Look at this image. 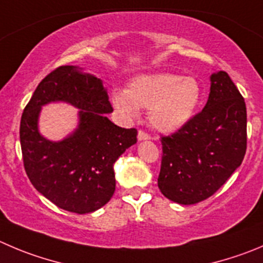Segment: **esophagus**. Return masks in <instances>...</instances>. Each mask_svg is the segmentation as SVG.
Wrapping results in <instances>:
<instances>
[{
    "label": "esophagus",
    "instance_id": "esophagus-1",
    "mask_svg": "<svg viewBox=\"0 0 263 263\" xmlns=\"http://www.w3.org/2000/svg\"><path fill=\"white\" fill-rule=\"evenodd\" d=\"M151 137L148 136L147 133H144V132H142V130H139L138 132V141H147V139H149Z\"/></svg>",
    "mask_w": 263,
    "mask_h": 263
}]
</instances>
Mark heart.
Masks as SVG:
<instances>
[{"mask_svg": "<svg viewBox=\"0 0 263 263\" xmlns=\"http://www.w3.org/2000/svg\"><path fill=\"white\" fill-rule=\"evenodd\" d=\"M200 86L192 77L174 73L142 74L127 90H115L112 103L122 115L134 117L138 107L149 108L148 120L160 132H176L191 120L199 106Z\"/></svg>", "mask_w": 263, "mask_h": 263, "instance_id": "b5f03b06", "label": "heart"}]
</instances>
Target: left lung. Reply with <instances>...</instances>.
Here are the masks:
<instances>
[{
	"label": "left lung",
	"instance_id": "obj_1",
	"mask_svg": "<svg viewBox=\"0 0 263 263\" xmlns=\"http://www.w3.org/2000/svg\"><path fill=\"white\" fill-rule=\"evenodd\" d=\"M161 144L157 186L165 197L191 205L223 186L247 151L246 102L226 72L212 74L202 111Z\"/></svg>",
	"mask_w": 263,
	"mask_h": 263
}]
</instances>
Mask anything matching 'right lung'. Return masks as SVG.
<instances>
[{"mask_svg": "<svg viewBox=\"0 0 263 263\" xmlns=\"http://www.w3.org/2000/svg\"><path fill=\"white\" fill-rule=\"evenodd\" d=\"M63 101L79 109V125L62 141L38 130L41 108ZM114 111L101 79L76 66H62L34 90L21 120L24 169L34 189L64 211L86 214L111 200L116 187L114 164L137 143V130L108 120Z\"/></svg>", "mask_w": 263, "mask_h": 263, "instance_id": "obj_1", "label": "right lung"}]
</instances>
